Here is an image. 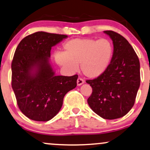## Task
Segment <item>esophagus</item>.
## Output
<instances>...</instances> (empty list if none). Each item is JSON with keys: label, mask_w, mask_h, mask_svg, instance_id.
<instances>
[{"label": "esophagus", "mask_w": 150, "mask_h": 150, "mask_svg": "<svg viewBox=\"0 0 150 150\" xmlns=\"http://www.w3.org/2000/svg\"><path fill=\"white\" fill-rule=\"evenodd\" d=\"M84 83H85V81L83 79H81V78H79V79H77V85H79V86L83 84Z\"/></svg>", "instance_id": "esophagus-1"}]
</instances>
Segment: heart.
Here are the masks:
<instances>
[{
    "label": "heart",
    "mask_w": 150,
    "mask_h": 150,
    "mask_svg": "<svg viewBox=\"0 0 150 150\" xmlns=\"http://www.w3.org/2000/svg\"><path fill=\"white\" fill-rule=\"evenodd\" d=\"M63 52L54 54L56 63L68 72H76L81 64L85 76L96 78L110 65L114 47L108 38H74L63 44Z\"/></svg>",
    "instance_id": "1"
}]
</instances>
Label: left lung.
I'll return each instance as SVG.
<instances>
[{"mask_svg":"<svg viewBox=\"0 0 150 150\" xmlns=\"http://www.w3.org/2000/svg\"><path fill=\"white\" fill-rule=\"evenodd\" d=\"M104 32L113 41V56L102 74L86 81L92 87L87 103L100 117L112 120L125 116L134 105L141 83L140 62L123 36L114 31Z\"/></svg>","mask_w":150,"mask_h":150,"instance_id":"left-lung-1","label":"left lung"}]
</instances>
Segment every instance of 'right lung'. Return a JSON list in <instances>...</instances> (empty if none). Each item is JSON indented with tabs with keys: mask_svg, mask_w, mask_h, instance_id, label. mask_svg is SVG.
<instances>
[{
	"mask_svg": "<svg viewBox=\"0 0 150 150\" xmlns=\"http://www.w3.org/2000/svg\"><path fill=\"white\" fill-rule=\"evenodd\" d=\"M67 35L38 32L16 49L11 62V87L22 113L36 121H48L58 113L65 95L77 85V74L56 76L49 63L52 47Z\"/></svg>",
	"mask_w": 150,
	"mask_h": 150,
	"instance_id": "add662e5",
	"label": "right lung"
}]
</instances>
